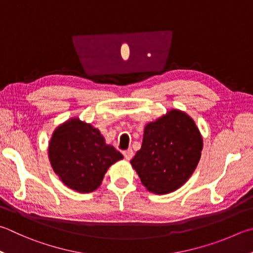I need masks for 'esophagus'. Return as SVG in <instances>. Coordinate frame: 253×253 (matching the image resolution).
Returning <instances> with one entry per match:
<instances>
[{
  "instance_id": "obj_1",
  "label": "esophagus",
  "mask_w": 253,
  "mask_h": 253,
  "mask_svg": "<svg viewBox=\"0 0 253 253\" xmlns=\"http://www.w3.org/2000/svg\"><path fill=\"white\" fill-rule=\"evenodd\" d=\"M124 157H125L127 160H130L132 158V156H134V151H132L131 149H127L124 151Z\"/></svg>"
}]
</instances>
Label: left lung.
Instances as JSON below:
<instances>
[{
    "instance_id": "obj_1",
    "label": "left lung",
    "mask_w": 253,
    "mask_h": 253,
    "mask_svg": "<svg viewBox=\"0 0 253 253\" xmlns=\"http://www.w3.org/2000/svg\"><path fill=\"white\" fill-rule=\"evenodd\" d=\"M203 137L189 115L171 109L145 126L141 148L130 160L147 190L157 195L177 190L198 165Z\"/></svg>"
}]
</instances>
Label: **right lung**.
Listing matches in <instances>:
<instances>
[{"instance_id": "add662e5", "label": "right lung", "mask_w": 253, "mask_h": 253, "mask_svg": "<svg viewBox=\"0 0 253 253\" xmlns=\"http://www.w3.org/2000/svg\"><path fill=\"white\" fill-rule=\"evenodd\" d=\"M48 158L64 185L87 194L97 189L107 169L124 157L105 142L97 128L74 117L54 130Z\"/></svg>"}]
</instances>
